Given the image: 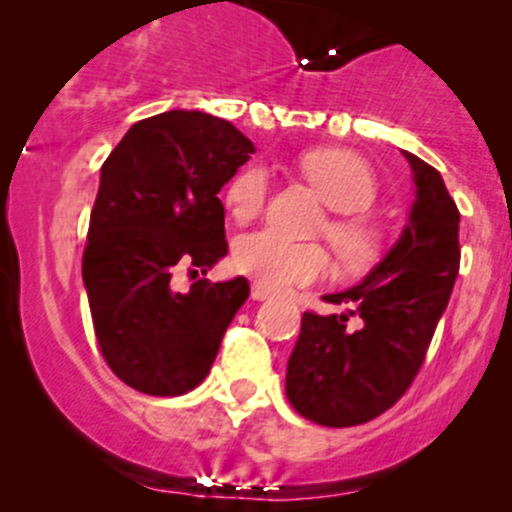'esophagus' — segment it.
I'll return each mask as SVG.
<instances>
[{"label":"esophagus","instance_id":"34e87169","mask_svg":"<svg viewBox=\"0 0 512 512\" xmlns=\"http://www.w3.org/2000/svg\"><path fill=\"white\" fill-rule=\"evenodd\" d=\"M250 296H252V301H267V298H272V293H269V291L264 289V286H260V284H252Z\"/></svg>","mask_w":512,"mask_h":512}]
</instances>
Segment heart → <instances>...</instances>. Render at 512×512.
Here are the masks:
<instances>
[{
    "label": "heart",
    "mask_w": 512,
    "mask_h": 512,
    "mask_svg": "<svg viewBox=\"0 0 512 512\" xmlns=\"http://www.w3.org/2000/svg\"><path fill=\"white\" fill-rule=\"evenodd\" d=\"M301 170L327 207L337 211L320 226L346 269L368 267L380 255L383 236L361 211L373 207L378 195L373 168L366 158L344 149H315L301 158ZM269 195V170L248 163L226 185L228 214L250 221L260 214ZM233 267L269 291H284L322 279L330 257L315 243H291L272 228L248 233L236 243Z\"/></svg>",
    "instance_id": "heart-1"
}]
</instances>
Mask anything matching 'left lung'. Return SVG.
<instances>
[{
  "label": "left lung",
  "mask_w": 512,
  "mask_h": 512,
  "mask_svg": "<svg viewBox=\"0 0 512 512\" xmlns=\"http://www.w3.org/2000/svg\"><path fill=\"white\" fill-rule=\"evenodd\" d=\"M416 202L402 238L354 289L325 296L349 315L305 310L286 370V397L320 426L366 424L397 402L416 373L460 272V211L440 173L407 154Z\"/></svg>",
  "instance_id": "obj_1"
}]
</instances>
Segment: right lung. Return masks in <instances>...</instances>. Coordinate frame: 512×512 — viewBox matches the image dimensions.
<instances>
[{
	"label": "right lung",
	"mask_w": 512,
	"mask_h": 512,
	"mask_svg": "<svg viewBox=\"0 0 512 512\" xmlns=\"http://www.w3.org/2000/svg\"><path fill=\"white\" fill-rule=\"evenodd\" d=\"M255 146L221 117L170 110L139 120L101 168L81 274L110 370L154 397L207 378L223 334L248 301V279H199L228 252L219 199Z\"/></svg>",
	"instance_id": "1"
}]
</instances>
